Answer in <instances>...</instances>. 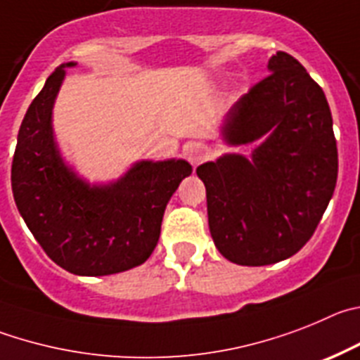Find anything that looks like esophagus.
Listing matches in <instances>:
<instances>
[{
	"instance_id": "34e87169",
	"label": "esophagus",
	"mask_w": 360,
	"mask_h": 360,
	"mask_svg": "<svg viewBox=\"0 0 360 360\" xmlns=\"http://www.w3.org/2000/svg\"><path fill=\"white\" fill-rule=\"evenodd\" d=\"M184 152V158H186L190 163L195 167V165H199L200 161L206 160V156H208V148H206V145L200 143V141H192V143H186L183 148Z\"/></svg>"
}]
</instances>
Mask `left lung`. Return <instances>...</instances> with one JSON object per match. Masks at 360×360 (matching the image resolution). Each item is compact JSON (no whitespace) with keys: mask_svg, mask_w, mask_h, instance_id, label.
<instances>
[{"mask_svg":"<svg viewBox=\"0 0 360 360\" xmlns=\"http://www.w3.org/2000/svg\"><path fill=\"white\" fill-rule=\"evenodd\" d=\"M271 75L224 116L228 152L197 167L215 248L238 265L292 257L316 231L338 183V145L323 89L292 55L269 59Z\"/></svg>","mask_w":360,"mask_h":360,"instance_id":"8db88e82","label":"left lung"}]
</instances>
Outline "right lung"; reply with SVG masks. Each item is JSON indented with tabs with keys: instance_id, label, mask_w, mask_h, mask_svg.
Returning <instances> with one entry per match:
<instances>
[{
	"instance_id": "right-lung-1",
	"label": "right lung",
	"mask_w": 360,
	"mask_h": 360,
	"mask_svg": "<svg viewBox=\"0 0 360 360\" xmlns=\"http://www.w3.org/2000/svg\"><path fill=\"white\" fill-rule=\"evenodd\" d=\"M60 64L48 77L18 134L12 192L28 229L48 257L79 276H108L143 264L160 240L161 220L181 181L184 160L136 161L111 183H89L60 154L53 105L66 77Z\"/></svg>"
}]
</instances>
